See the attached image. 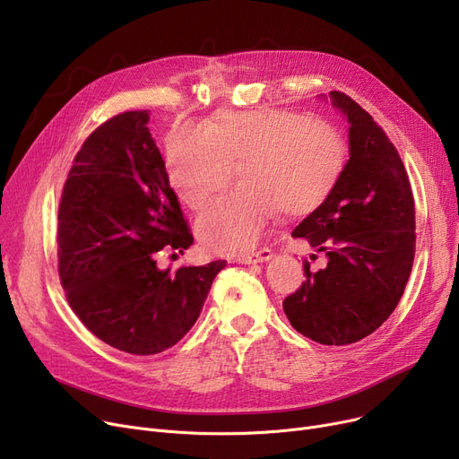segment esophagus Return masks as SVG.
Masks as SVG:
<instances>
[{
  "label": "esophagus",
  "mask_w": 459,
  "mask_h": 459,
  "mask_svg": "<svg viewBox=\"0 0 459 459\" xmlns=\"http://www.w3.org/2000/svg\"><path fill=\"white\" fill-rule=\"evenodd\" d=\"M273 256V251L270 247H262L258 251H253V253H247V255H239L236 256V262L239 264H255V262H266Z\"/></svg>",
  "instance_id": "1"
}]
</instances>
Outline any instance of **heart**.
I'll use <instances>...</instances> for the list:
<instances>
[{
  "instance_id": "obj_1",
  "label": "heart",
  "mask_w": 459,
  "mask_h": 459,
  "mask_svg": "<svg viewBox=\"0 0 459 459\" xmlns=\"http://www.w3.org/2000/svg\"><path fill=\"white\" fill-rule=\"evenodd\" d=\"M339 126L290 109L217 113L206 130L186 128L167 143V178L191 210H203L242 163L238 189L212 204L197 221L203 246L213 253H244L272 217H305L320 210L348 163Z\"/></svg>"
}]
</instances>
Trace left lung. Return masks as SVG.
Returning <instances> with one entry per match:
<instances>
[{
	"label": "left lung",
	"instance_id": "left-lung-1",
	"mask_svg": "<svg viewBox=\"0 0 459 459\" xmlns=\"http://www.w3.org/2000/svg\"><path fill=\"white\" fill-rule=\"evenodd\" d=\"M350 123V160L329 201L292 232L327 255L282 301L307 339L346 346L374 333L396 308L415 260V199L387 134L348 94L331 92ZM316 256V255H315Z\"/></svg>",
	"mask_w": 459,
	"mask_h": 459
}]
</instances>
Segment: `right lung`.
I'll use <instances>...</instances> for the list:
<instances>
[{
  "label": "right lung",
  "instance_id": "right-lung-1",
  "mask_svg": "<svg viewBox=\"0 0 459 459\" xmlns=\"http://www.w3.org/2000/svg\"><path fill=\"white\" fill-rule=\"evenodd\" d=\"M147 123V109L125 111L83 141L57 213V272L70 308L132 355L173 348L227 264L158 270V253H182L193 234Z\"/></svg>",
  "mask_w": 459,
  "mask_h": 459
}]
</instances>
